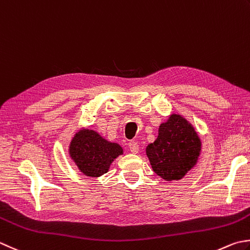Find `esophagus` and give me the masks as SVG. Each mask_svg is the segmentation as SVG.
<instances>
[{
    "mask_svg": "<svg viewBox=\"0 0 250 250\" xmlns=\"http://www.w3.org/2000/svg\"><path fill=\"white\" fill-rule=\"evenodd\" d=\"M129 148H130V151L131 153H133V154H138L139 153V144L136 143V142H134V141H131L130 143H129Z\"/></svg>",
    "mask_w": 250,
    "mask_h": 250,
    "instance_id": "obj_1",
    "label": "esophagus"
}]
</instances>
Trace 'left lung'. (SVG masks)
<instances>
[{
  "mask_svg": "<svg viewBox=\"0 0 250 250\" xmlns=\"http://www.w3.org/2000/svg\"><path fill=\"white\" fill-rule=\"evenodd\" d=\"M145 150L156 174L168 182L180 181L196 166L202 140L187 118L172 112L161 122L157 139Z\"/></svg>",
  "mask_w": 250,
  "mask_h": 250,
  "instance_id": "8db88e82",
  "label": "left lung"
}]
</instances>
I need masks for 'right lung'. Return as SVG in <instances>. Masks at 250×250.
<instances>
[{"instance_id": "1", "label": "right lung", "mask_w": 250, "mask_h": 250, "mask_svg": "<svg viewBox=\"0 0 250 250\" xmlns=\"http://www.w3.org/2000/svg\"><path fill=\"white\" fill-rule=\"evenodd\" d=\"M68 153L81 173L99 178L108 172L110 165L124 154V149L118 143L103 138L99 132L83 126L71 138Z\"/></svg>"}]
</instances>
